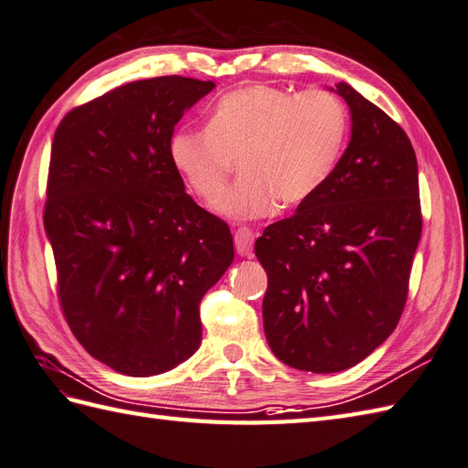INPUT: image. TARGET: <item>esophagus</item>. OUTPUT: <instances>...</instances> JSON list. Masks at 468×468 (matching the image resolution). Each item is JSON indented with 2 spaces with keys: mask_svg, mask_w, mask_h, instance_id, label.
I'll return each instance as SVG.
<instances>
[{
  "mask_svg": "<svg viewBox=\"0 0 468 468\" xmlns=\"http://www.w3.org/2000/svg\"><path fill=\"white\" fill-rule=\"evenodd\" d=\"M254 238L256 234L250 230L248 226H240L234 232V242H236V250L240 256H250L252 246H254Z\"/></svg>",
  "mask_w": 468,
  "mask_h": 468,
  "instance_id": "34e87169",
  "label": "esophagus"
}]
</instances>
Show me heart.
<instances>
[{"label":"heart","mask_w":468,"mask_h":468,"mask_svg":"<svg viewBox=\"0 0 468 468\" xmlns=\"http://www.w3.org/2000/svg\"><path fill=\"white\" fill-rule=\"evenodd\" d=\"M348 113L335 93L254 84L226 93L206 130H182L170 144L176 170L192 194L214 204L238 159L241 182L216 210L258 220L300 206L328 182L345 150Z\"/></svg>","instance_id":"1"}]
</instances>
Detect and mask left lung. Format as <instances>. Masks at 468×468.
Here are the masks:
<instances>
[{
  "label": "left lung",
  "instance_id": "obj_1",
  "mask_svg": "<svg viewBox=\"0 0 468 468\" xmlns=\"http://www.w3.org/2000/svg\"><path fill=\"white\" fill-rule=\"evenodd\" d=\"M336 91L352 116L346 152L313 198L254 244L268 274V346L318 375L358 365L392 335L422 232L407 132L345 81Z\"/></svg>",
  "mask_w": 468,
  "mask_h": 468
}]
</instances>
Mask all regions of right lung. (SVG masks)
Here are the masks:
<instances>
[{
	"label": "right lung",
	"instance_id": "obj_1",
	"mask_svg": "<svg viewBox=\"0 0 468 468\" xmlns=\"http://www.w3.org/2000/svg\"><path fill=\"white\" fill-rule=\"evenodd\" d=\"M214 81H130L68 112L49 155L44 226L68 324L128 377L200 348V303L234 261L230 228L184 192L174 126Z\"/></svg>",
	"mask_w": 468,
	"mask_h": 468
}]
</instances>
